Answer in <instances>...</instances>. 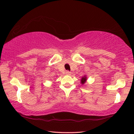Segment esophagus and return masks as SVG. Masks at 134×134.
<instances>
[{"label":"esophagus","mask_w":134,"mask_h":134,"mask_svg":"<svg viewBox=\"0 0 134 134\" xmlns=\"http://www.w3.org/2000/svg\"><path fill=\"white\" fill-rule=\"evenodd\" d=\"M65 74L67 75H70L71 74V72H70L69 71H65Z\"/></svg>","instance_id":"1"}]
</instances>
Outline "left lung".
Here are the masks:
<instances>
[{
  "label": "left lung",
  "mask_w": 134,
  "mask_h": 134,
  "mask_svg": "<svg viewBox=\"0 0 134 134\" xmlns=\"http://www.w3.org/2000/svg\"><path fill=\"white\" fill-rule=\"evenodd\" d=\"M87 76L86 75H84L83 77H82L81 79V83L82 85H84L85 83L86 82V81H87Z\"/></svg>",
  "instance_id": "1"
}]
</instances>
